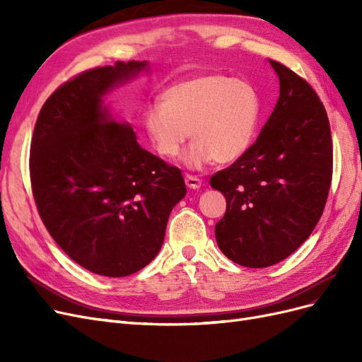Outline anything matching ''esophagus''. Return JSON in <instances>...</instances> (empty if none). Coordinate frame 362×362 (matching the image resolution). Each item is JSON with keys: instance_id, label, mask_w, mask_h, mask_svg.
<instances>
[{"instance_id": "1", "label": "esophagus", "mask_w": 362, "mask_h": 362, "mask_svg": "<svg viewBox=\"0 0 362 362\" xmlns=\"http://www.w3.org/2000/svg\"><path fill=\"white\" fill-rule=\"evenodd\" d=\"M184 180H185V184H187L189 189H199L202 184V181L198 177H194V175H190V173H185Z\"/></svg>"}]
</instances>
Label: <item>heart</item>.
I'll list each match as a JSON object with an SVG mask.
<instances>
[{
  "label": "heart",
  "mask_w": 362,
  "mask_h": 362,
  "mask_svg": "<svg viewBox=\"0 0 362 362\" xmlns=\"http://www.w3.org/2000/svg\"><path fill=\"white\" fill-rule=\"evenodd\" d=\"M259 112V96L250 83L202 74L170 86L161 105H148L145 127L164 158L178 157L192 131L194 144L184 161L202 168L213 160L233 163L243 157L254 141Z\"/></svg>",
  "instance_id": "heart-1"
}]
</instances>
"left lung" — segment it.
Segmentation results:
<instances>
[{
  "label": "left lung",
  "mask_w": 362,
  "mask_h": 362,
  "mask_svg": "<svg viewBox=\"0 0 362 362\" xmlns=\"http://www.w3.org/2000/svg\"><path fill=\"white\" fill-rule=\"evenodd\" d=\"M279 98L255 144L210 184L226 198L214 231L237 264H276L298 249L320 221L332 181L329 119L319 95L286 64L270 60Z\"/></svg>",
  "instance_id": "1"
}]
</instances>
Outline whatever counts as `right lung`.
<instances>
[{
	"label": "right lung",
	"instance_id": "right-lung-1",
	"mask_svg": "<svg viewBox=\"0 0 362 362\" xmlns=\"http://www.w3.org/2000/svg\"><path fill=\"white\" fill-rule=\"evenodd\" d=\"M146 66L117 62L63 83L40 108L30 180L51 237L78 264L119 278L144 269L163 245L172 208L187 193L181 170L140 148L101 96Z\"/></svg>",
	"mask_w": 362,
	"mask_h": 362
}]
</instances>
